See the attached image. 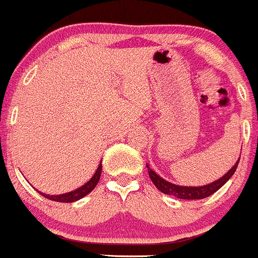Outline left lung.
<instances>
[{"instance_id": "obj_1", "label": "left lung", "mask_w": 258, "mask_h": 258, "mask_svg": "<svg viewBox=\"0 0 258 258\" xmlns=\"http://www.w3.org/2000/svg\"><path fill=\"white\" fill-rule=\"evenodd\" d=\"M239 161L240 159L237 160V162L235 163L231 168H230L229 172H226L225 176H223L221 178H219L218 181L213 182V183L201 185V187H182V185L173 184L171 183V182L165 181V179L161 178L159 174L155 173L148 165L146 166H148V172L152 183L156 185L157 189H160L162 193H165V195L177 197V198L179 199H203L217 192L219 188L223 187V185L231 178V176L235 173V171H236Z\"/></svg>"}]
</instances>
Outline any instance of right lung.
<instances>
[{
	"label": "right lung",
	"instance_id": "right-lung-1",
	"mask_svg": "<svg viewBox=\"0 0 258 258\" xmlns=\"http://www.w3.org/2000/svg\"><path fill=\"white\" fill-rule=\"evenodd\" d=\"M101 172H102V163H99L98 168H97L96 173L93 174L92 178H91L87 183L82 185V187L77 188V189H75L70 193H65V195H60V196H49V195H44V193H40V192L39 193L43 197H45V198L50 199V201L61 202V203H73L75 201H79V199L84 198V197L87 196L91 190H93V188L96 187L97 183H98L99 177H101Z\"/></svg>",
	"mask_w": 258,
	"mask_h": 258
}]
</instances>
